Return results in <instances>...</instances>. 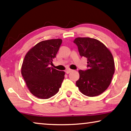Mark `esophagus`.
Masks as SVG:
<instances>
[{
    "label": "esophagus",
    "mask_w": 131,
    "mask_h": 131,
    "mask_svg": "<svg viewBox=\"0 0 131 131\" xmlns=\"http://www.w3.org/2000/svg\"><path fill=\"white\" fill-rule=\"evenodd\" d=\"M72 71H73V70H72L70 69H68L67 70H66V73H67V74H69V73H70V72H72Z\"/></svg>",
    "instance_id": "34e87169"
}]
</instances>
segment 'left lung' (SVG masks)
<instances>
[{"instance_id": "left-lung-1", "label": "left lung", "mask_w": 131, "mask_h": 131, "mask_svg": "<svg viewBox=\"0 0 131 131\" xmlns=\"http://www.w3.org/2000/svg\"><path fill=\"white\" fill-rule=\"evenodd\" d=\"M73 42L78 46L81 57L88 59V69L79 70L80 78L76 81V86L87 96L101 94L110 84L115 71L111 52L102 42L94 38L79 37Z\"/></svg>"}]
</instances>
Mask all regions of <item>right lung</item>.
<instances>
[{"label":"right lung","mask_w":131,"mask_h":131,"mask_svg":"<svg viewBox=\"0 0 131 131\" xmlns=\"http://www.w3.org/2000/svg\"><path fill=\"white\" fill-rule=\"evenodd\" d=\"M62 42L61 39L41 41L25 56L21 74L30 92L38 98H50L61 87L65 72L49 66L52 64Z\"/></svg>","instance_id":"obj_1"}]
</instances>
